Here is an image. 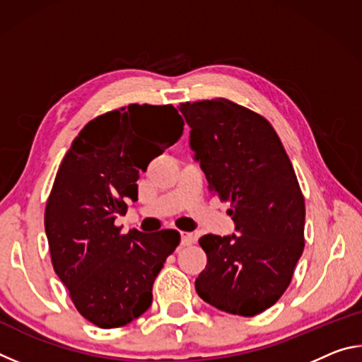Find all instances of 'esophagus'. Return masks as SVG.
Returning <instances> with one entry per match:
<instances>
[{
	"instance_id": "34e87169",
	"label": "esophagus",
	"mask_w": 362,
	"mask_h": 362,
	"mask_svg": "<svg viewBox=\"0 0 362 362\" xmlns=\"http://www.w3.org/2000/svg\"><path fill=\"white\" fill-rule=\"evenodd\" d=\"M180 238H182V246H189V244L196 243V235H194V233L180 231Z\"/></svg>"
}]
</instances>
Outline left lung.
I'll return each mask as SVG.
<instances>
[{"instance_id":"left-lung-1","label":"left lung","mask_w":362,"mask_h":362,"mask_svg":"<svg viewBox=\"0 0 362 362\" xmlns=\"http://www.w3.org/2000/svg\"><path fill=\"white\" fill-rule=\"evenodd\" d=\"M209 192L228 201L240 235H204L198 296L225 313L255 316L281 298L305 247V198L292 163L262 115L228 99L180 103Z\"/></svg>"}]
</instances>
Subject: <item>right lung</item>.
<instances>
[{
	"label": "right lung",
	"mask_w": 362,
	"mask_h": 362,
	"mask_svg": "<svg viewBox=\"0 0 362 362\" xmlns=\"http://www.w3.org/2000/svg\"><path fill=\"white\" fill-rule=\"evenodd\" d=\"M182 132L173 105L131 103L89 121L60 163L45 211L51 262L79 315L97 327L144 315L155 278L179 246V231L122 235L115 218L137 201L140 170Z\"/></svg>",
	"instance_id": "obj_1"
}]
</instances>
